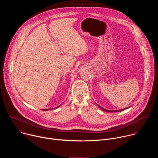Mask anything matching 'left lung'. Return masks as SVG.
I'll use <instances>...</instances> for the list:
<instances>
[{
    "instance_id": "8db88e82",
    "label": "left lung",
    "mask_w": 158,
    "mask_h": 158,
    "mask_svg": "<svg viewBox=\"0 0 158 158\" xmlns=\"http://www.w3.org/2000/svg\"><path fill=\"white\" fill-rule=\"evenodd\" d=\"M99 107V108H101L102 110H103L104 111H105V112H119V111H122V110H125V109H127V108H129V107H126V108H124V109H119V110H107V109H104V108H103V107H101L99 105H98V104H97Z\"/></svg>"
}]
</instances>
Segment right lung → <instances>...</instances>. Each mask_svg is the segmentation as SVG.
Returning <instances> with one entry per match:
<instances>
[{"mask_svg": "<svg viewBox=\"0 0 158 158\" xmlns=\"http://www.w3.org/2000/svg\"><path fill=\"white\" fill-rule=\"evenodd\" d=\"M60 105H61V104H60ZM60 105L58 106H57V107H56V108H57V107H59ZM50 109L51 110V109H52H52H41V110H50Z\"/></svg>", "mask_w": 158, "mask_h": 158, "instance_id": "right-lung-1", "label": "right lung"}]
</instances>
